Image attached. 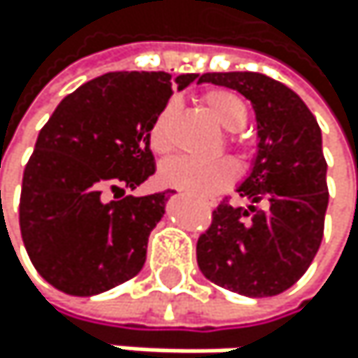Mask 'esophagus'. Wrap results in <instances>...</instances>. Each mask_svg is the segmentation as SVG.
I'll return each instance as SVG.
<instances>
[{"instance_id":"esophagus-1","label":"esophagus","mask_w":358,"mask_h":358,"mask_svg":"<svg viewBox=\"0 0 358 358\" xmlns=\"http://www.w3.org/2000/svg\"><path fill=\"white\" fill-rule=\"evenodd\" d=\"M210 206H215V203H210Z\"/></svg>"}]
</instances>
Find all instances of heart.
Segmentation results:
<instances>
[{"label": "heart", "mask_w": 358, "mask_h": 358, "mask_svg": "<svg viewBox=\"0 0 358 358\" xmlns=\"http://www.w3.org/2000/svg\"><path fill=\"white\" fill-rule=\"evenodd\" d=\"M203 105L210 111V115L217 120V124L225 131H241L247 122V107L236 94L227 90H210L203 96ZM173 103L165 105L159 115L155 117L150 127V148L157 155H165L171 148V117H173ZM159 178L165 187L180 189L193 197L208 199L215 197L219 191H223L234 180V165L225 159H191V157H178L167 161Z\"/></svg>", "instance_id": "1"}]
</instances>
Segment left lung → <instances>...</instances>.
<instances>
[{
  "mask_svg": "<svg viewBox=\"0 0 358 358\" xmlns=\"http://www.w3.org/2000/svg\"><path fill=\"white\" fill-rule=\"evenodd\" d=\"M197 83L241 92L257 122L251 171L236 189L249 206H217L197 241V266L229 292L281 294L305 275L322 243L329 189L320 127L296 92L266 75L206 73Z\"/></svg>",
  "mask_w": 358,
  "mask_h": 358,
  "instance_id": "obj_1",
  "label": "left lung"
}]
</instances>
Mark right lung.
<instances>
[{
    "mask_svg": "<svg viewBox=\"0 0 358 358\" xmlns=\"http://www.w3.org/2000/svg\"><path fill=\"white\" fill-rule=\"evenodd\" d=\"M197 75L107 73L57 105L23 171L21 236L45 281L71 296H94L133 279L148 236L173 191L133 197L155 173L150 127L171 85Z\"/></svg>",
    "mask_w": 358,
    "mask_h": 358,
    "instance_id": "obj_1",
    "label": "right lung"
}]
</instances>
